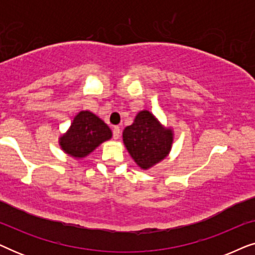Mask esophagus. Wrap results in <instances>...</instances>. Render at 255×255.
Wrapping results in <instances>:
<instances>
[{
  "mask_svg": "<svg viewBox=\"0 0 255 255\" xmlns=\"http://www.w3.org/2000/svg\"><path fill=\"white\" fill-rule=\"evenodd\" d=\"M113 135H114V139H118L121 137V128L120 127H114L113 128Z\"/></svg>",
  "mask_w": 255,
  "mask_h": 255,
  "instance_id": "1",
  "label": "esophagus"
}]
</instances>
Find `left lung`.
Instances as JSON below:
<instances>
[{
    "instance_id": "obj_1",
    "label": "left lung",
    "mask_w": 255,
    "mask_h": 255,
    "mask_svg": "<svg viewBox=\"0 0 255 255\" xmlns=\"http://www.w3.org/2000/svg\"><path fill=\"white\" fill-rule=\"evenodd\" d=\"M125 147L142 169H148L165 159L173 144L172 130L162 128L149 111H140L133 124L123 131Z\"/></svg>"
}]
</instances>
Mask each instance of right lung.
Returning <instances> with one entry per match:
<instances>
[{
  "label": "right lung",
  "mask_w": 255,
  "mask_h": 255,
  "mask_svg": "<svg viewBox=\"0 0 255 255\" xmlns=\"http://www.w3.org/2000/svg\"><path fill=\"white\" fill-rule=\"evenodd\" d=\"M111 135L109 127L101 118L90 111H81L75 116L67 133L60 138V146L67 154L83 158Z\"/></svg>",
  "instance_id": "add662e5"
}]
</instances>
